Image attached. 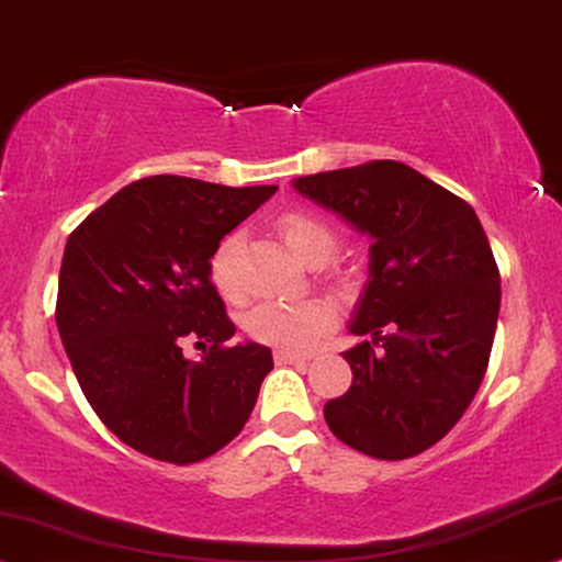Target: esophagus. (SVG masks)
I'll return each instance as SVG.
<instances>
[{"label": "esophagus", "mask_w": 562, "mask_h": 562, "mask_svg": "<svg viewBox=\"0 0 562 562\" xmlns=\"http://www.w3.org/2000/svg\"><path fill=\"white\" fill-rule=\"evenodd\" d=\"M310 357L300 355V351H289V349H279L276 351V362L279 364H296V362H307Z\"/></svg>", "instance_id": "34e87169"}]
</instances>
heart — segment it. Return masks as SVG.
Listing matches in <instances>:
<instances>
[{"label": "heart", "mask_w": 562, "mask_h": 562, "mask_svg": "<svg viewBox=\"0 0 562 562\" xmlns=\"http://www.w3.org/2000/svg\"><path fill=\"white\" fill-rule=\"evenodd\" d=\"M276 232L283 239V245L294 252L307 266H323L334 258L338 239L336 232L313 213L289 211L276 221ZM239 234H226L213 249L207 273H211L213 286L226 302L245 300V283L239 276ZM336 323V304L323 296H310V300L296 302H260L249 310L245 317L247 334L255 341L281 346V349L300 351L317 341L323 334H328Z\"/></svg>", "instance_id": "1"}]
</instances>
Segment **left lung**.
Segmentation results:
<instances>
[{"mask_svg": "<svg viewBox=\"0 0 562 562\" xmlns=\"http://www.w3.org/2000/svg\"><path fill=\"white\" fill-rule=\"evenodd\" d=\"M304 198L370 234V283L346 351L351 387L330 432L383 461L446 438L480 391L501 313V270L474 207L401 161L300 177Z\"/></svg>", "mask_w": 562, "mask_h": 562, "instance_id": "1", "label": "left lung"}]
</instances>
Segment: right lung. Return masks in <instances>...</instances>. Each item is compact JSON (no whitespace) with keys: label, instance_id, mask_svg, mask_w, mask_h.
<instances>
[{"label":"right lung","instance_id":"obj_1","mask_svg":"<svg viewBox=\"0 0 562 562\" xmlns=\"http://www.w3.org/2000/svg\"><path fill=\"white\" fill-rule=\"evenodd\" d=\"M158 175L122 187L69 234L57 328L75 378L124 446L177 467L218 453L245 427L268 346L237 334L213 286V249L273 195ZM184 337L204 346L192 363Z\"/></svg>","mask_w":562,"mask_h":562}]
</instances>
